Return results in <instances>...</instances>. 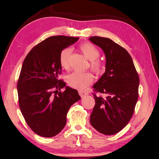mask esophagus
<instances>
[{
  "label": "esophagus",
  "mask_w": 159,
  "mask_h": 159,
  "mask_svg": "<svg viewBox=\"0 0 159 159\" xmlns=\"http://www.w3.org/2000/svg\"><path fill=\"white\" fill-rule=\"evenodd\" d=\"M79 94H80V95L81 96V98H84V97H85V96H86V95H88V93L85 92V91H79Z\"/></svg>",
  "instance_id": "esophagus-1"
}]
</instances>
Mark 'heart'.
<instances>
[{"mask_svg":"<svg viewBox=\"0 0 159 159\" xmlns=\"http://www.w3.org/2000/svg\"><path fill=\"white\" fill-rule=\"evenodd\" d=\"M80 48L87 58L91 61L90 66L93 70L99 71L102 69V64L98 60L99 56V51L90 43H84L81 44ZM71 50L69 48L64 49L60 54V64L62 68H68L69 60ZM68 82L71 87L75 89L82 90L85 89L92 81V76L89 73L81 71H75L68 77Z\"/></svg>","mask_w":159,"mask_h":159,"instance_id":"heart-1","label":"heart"}]
</instances>
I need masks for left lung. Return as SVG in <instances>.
Masks as SVG:
<instances>
[{"mask_svg":"<svg viewBox=\"0 0 159 159\" xmlns=\"http://www.w3.org/2000/svg\"><path fill=\"white\" fill-rule=\"evenodd\" d=\"M89 40L103 51L105 71L93 88L107 94L94 95L95 105L90 123L101 133L112 135L125 127L132 117L138 99L139 78L131 56L123 47L107 38L92 36Z\"/></svg>","mask_w":159,"mask_h":159,"instance_id":"1","label":"left lung"}]
</instances>
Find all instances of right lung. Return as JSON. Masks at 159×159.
Listing matches in <instances>:
<instances>
[{"instance_id": "right-lung-1", "label": "right lung", "mask_w": 159, "mask_h": 159, "mask_svg": "<svg viewBox=\"0 0 159 159\" xmlns=\"http://www.w3.org/2000/svg\"><path fill=\"white\" fill-rule=\"evenodd\" d=\"M79 38L55 36L34 46L23 61L17 91L19 106L28 125L38 135L52 137L66 125L67 113L81 98L58 79L60 52ZM65 87L64 93L58 90Z\"/></svg>"}]
</instances>
